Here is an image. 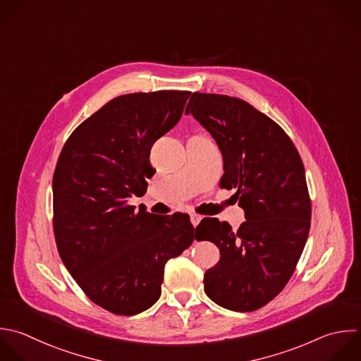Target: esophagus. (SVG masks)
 Wrapping results in <instances>:
<instances>
[{
	"label": "esophagus",
	"instance_id": "esophagus-1",
	"mask_svg": "<svg viewBox=\"0 0 361 361\" xmlns=\"http://www.w3.org/2000/svg\"><path fill=\"white\" fill-rule=\"evenodd\" d=\"M202 219H203V217H202L200 214H196V213H192V214H190V221H192L193 227H196V226L200 223Z\"/></svg>",
	"mask_w": 361,
	"mask_h": 361
}]
</instances>
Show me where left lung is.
Segmentation results:
<instances>
[{
    "label": "left lung",
    "instance_id": "8db88e82",
    "mask_svg": "<svg viewBox=\"0 0 361 361\" xmlns=\"http://www.w3.org/2000/svg\"><path fill=\"white\" fill-rule=\"evenodd\" d=\"M189 113L217 142L220 188L237 190L247 219L235 231L210 217L196 227L199 241L220 250L219 262L204 272V292L226 309L252 312L285 288L306 244L312 203L305 168L288 134L241 99L193 93Z\"/></svg>",
    "mask_w": 361,
    "mask_h": 361
}]
</instances>
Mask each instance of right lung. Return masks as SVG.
Listing matches in <instances>:
<instances>
[{"mask_svg":"<svg viewBox=\"0 0 361 361\" xmlns=\"http://www.w3.org/2000/svg\"><path fill=\"white\" fill-rule=\"evenodd\" d=\"M190 92L123 94L68 138L54 173L59 255L87 298L133 316L161 296L165 264L196 238L189 216H157L128 204L147 192L154 142L180 120Z\"/></svg>","mask_w":361,"mask_h":361,"instance_id":"right-lung-1","label":"right lung"}]
</instances>
